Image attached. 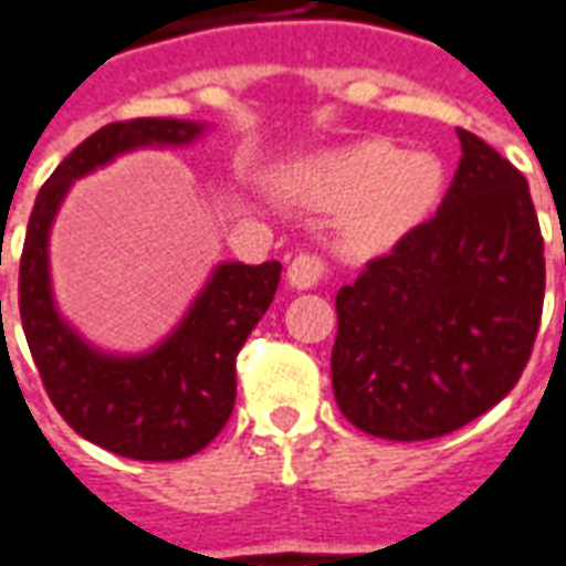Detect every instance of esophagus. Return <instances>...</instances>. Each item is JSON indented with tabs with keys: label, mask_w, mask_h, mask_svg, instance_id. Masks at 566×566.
I'll return each mask as SVG.
<instances>
[{
	"label": "esophagus",
	"mask_w": 566,
	"mask_h": 566,
	"mask_svg": "<svg viewBox=\"0 0 566 566\" xmlns=\"http://www.w3.org/2000/svg\"><path fill=\"white\" fill-rule=\"evenodd\" d=\"M327 279V263L318 254H300L291 260L287 266V282L294 284L296 291H312Z\"/></svg>",
	"instance_id": "1"
}]
</instances>
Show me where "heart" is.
<instances>
[{"label":"heart","mask_w":566,"mask_h":566,"mask_svg":"<svg viewBox=\"0 0 566 566\" xmlns=\"http://www.w3.org/2000/svg\"><path fill=\"white\" fill-rule=\"evenodd\" d=\"M446 187V166L433 150H400L367 139L331 150L294 175V190L321 209H343L339 245L376 254L400 242L433 211Z\"/></svg>","instance_id":"1"}]
</instances>
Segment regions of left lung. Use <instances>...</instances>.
<instances>
[{"label": "left lung", "mask_w": 566, "mask_h": 566, "mask_svg": "<svg viewBox=\"0 0 566 566\" xmlns=\"http://www.w3.org/2000/svg\"><path fill=\"white\" fill-rule=\"evenodd\" d=\"M458 139L437 214L336 294L333 394L369 437L418 442L470 424L534 352L546 258L531 190L479 136Z\"/></svg>", "instance_id": "obj_1"}]
</instances>
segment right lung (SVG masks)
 Wrapping results in <instances>:
<instances>
[{
  "instance_id": "obj_1",
  "label": "right lung",
  "mask_w": 566,
  "mask_h": 566,
  "mask_svg": "<svg viewBox=\"0 0 566 566\" xmlns=\"http://www.w3.org/2000/svg\"><path fill=\"white\" fill-rule=\"evenodd\" d=\"M202 129L172 117H136L96 129L39 190L20 258V321L51 403L75 433L133 461H181L221 433L235 403V355L266 315L282 263H221L157 348L105 355L56 312L48 235L75 178L133 148L187 145Z\"/></svg>"
}]
</instances>
